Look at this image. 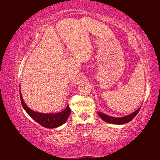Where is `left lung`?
<instances>
[{"label": "left lung", "instance_id": "obj_1", "mask_svg": "<svg viewBox=\"0 0 160 160\" xmlns=\"http://www.w3.org/2000/svg\"><path fill=\"white\" fill-rule=\"evenodd\" d=\"M140 108L141 107L138 108L136 111L133 112V113H132L128 115H125V116L121 117V118L111 117V116H109V115L104 114L103 113H102V112H98V114L102 120H104V122H108V123L115 124H123L128 123V122L131 121L132 119L135 117V115L138 113Z\"/></svg>", "mask_w": 160, "mask_h": 160}]
</instances>
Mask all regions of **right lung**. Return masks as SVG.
<instances>
[{
    "label": "right lung",
    "instance_id": "1",
    "mask_svg": "<svg viewBox=\"0 0 160 160\" xmlns=\"http://www.w3.org/2000/svg\"><path fill=\"white\" fill-rule=\"evenodd\" d=\"M20 98L23 108L28 113V114H29V116L33 119L36 122H38L39 124L47 128H56L62 125L67 122L71 113V109L69 107V104L67 105L66 108L64 110L58 112V113H39V112L32 110L31 108L28 107V105L25 103L22 99L20 91Z\"/></svg>",
    "mask_w": 160,
    "mask_h": 160
}]
</instances>
